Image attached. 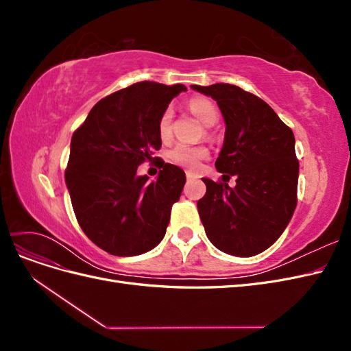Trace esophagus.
<instances>
[{
	"label": "esophagus",
	"mask_w": 351,
	"mask_h": 351,
	"mask_svg": "<svg viewBox=\"0 0 351 351\" xmlns=\"http://www.w3.org/2000/svg\"><path fill=\"white\" fill-rule=\"evenodd\" d=\"M186 177H187V182H190V180L197 178V176H195L193 173H186Z\"/></svg>",
	"instance_id": "obj_1"
}]
</instances>
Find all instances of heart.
I'll return each instance as SVG.
<instances>
[{
  "label": "heart",
  "mask_w": 351,
  "mask_h": 351,
  "mask_svg": "<svg viewBox=\"0 0 351 351\" xmlns=\"http://www.w3.org/2000/svg\"><path fill=\"white\" fill-rule=\"evenodd\" d=\"M189 110L192 111L197 119L204 123L205 125H212L218 120V110L214 105V102L206 98H193L189 102ZM171 121H173V110L167 108L158 121V132L162 139L171 134ZM209 152L204 146H190L186 143L176 145L171 151H169V158L176 164L182 165L187 169H197L208 158Z\"/></svg>",
  "instance_id": "b5f03b06"
}]
</instances>
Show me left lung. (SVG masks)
Instances as JSON below:
<instances>
[{"label": "left lung", "instance_id": "1", "mask_svg": "<svg viewBox=\"0 0 351 351\" xmlns=\"http://www.w3.org/2000/svg\"><path fill=\"white\" fill-rule=\"evenodd\" d=\"M192 89L217 101L226 123L215 162L224 183L202 178L206 184L197 202L202 224L221 252L254 256L278 240L294 214L299 180L294 134L267 102L234 84H192ZM230 175L238 177L234 188L225 183Z\"/></svg>", "mask_w": 351, "mask_h": 351}]
</instances>
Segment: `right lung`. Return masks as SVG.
<instances>
[{"instance_id": "right-lung-1", "label": "right lung", "mask_w": 351, "mask_h": 351, "mask_svg": "<svg viewBox=\"0 0 351 351\" xmlns=\"http://www.w3.org/2000/svg\"><path fill=\"white\" fill-rule=\"evenodd\" d=\"M186 90L134 83L101 99L73 133L66 184L74 214L84 234L115 256L149 252L165 236L186 174L162 159L154 182L136 171L161 147L159 117Z\"/></svg>"}]
</instances>
